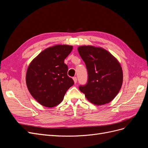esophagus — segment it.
Returning <instances> with one entry per match:
<instances>
[{
    "instance_id": "obj_1",
    "label": "esophagus",
    "mask_w": 148,
    "mask_h": 148,
    "mask_svg": "<svg viewBox=\"0 0 148 148\" xmlns=\"http://www.w3.org/2000/svg\"><path fill=\"white\" fill-rule=\"evenodd\" d=\"M73 79L75 84L77 83V77H73Z\"/></svg>"
}]
</instances>
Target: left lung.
Wrapping results in <instances>:
<instances>
[{
  "instance_id": "8db88e82",
  "label": "left lung",
  "mask_w": 148,
  "mask_h": 148,
  "mask_svg": "<svg viewBox=\"0 0 148 148\" xmlns=\"http://www.w3.org/2000/svg\"><path fill=\"white\" fill-rule=\"evenodd\" d=\"M88 71V82L79 87L86 99L96 106L104 105L117 95L123 83V71L119 61L102 47H78Z\"/></svg>"
}]
</instances>
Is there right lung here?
Instances as JSON below:
<instances>
[{
    "mask_svg": "<svg viewBox=\"0 0 148 148\" xmlns=\"http://www.w3.org/2000/svg\"><path fill=\"white\" fill-rule=\"evenodd\" d=\"M72 46L56 45L42 51L31 62L26 71L28 91L40 104L47 107L59 105L74 82L67 75L64 60Z\"/></svg>",
    "mask_w": 148,
    "mask_h": 148,
    "instance_id": "obj_1",
    "label": "right lung"
}]
</instances>
